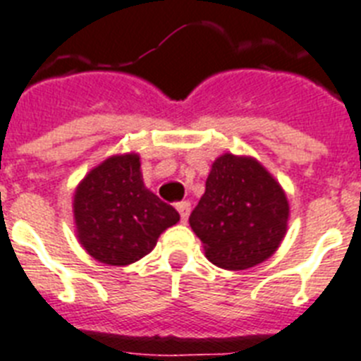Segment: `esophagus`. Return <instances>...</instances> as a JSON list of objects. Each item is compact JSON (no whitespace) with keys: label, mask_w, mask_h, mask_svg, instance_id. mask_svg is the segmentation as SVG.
Returning <instances> with one entry per match:
<instances>
[{"label":"esophagus","mask_w":361,"mask_h":361,"mask_svg":"<svg viewBox=\"0 0 361 361\" xmlns=\"http://www.w3.org/2000/svg\"><path fill=\"white\" fill-rule=\"evenodd\" d=\"M176 209H178V213H180L181 221L185 222L187 219H189V215H190V204H189V202L183 200V202H180V204H176Z\"/></svg>","instance_id":"1"}]
</instances>
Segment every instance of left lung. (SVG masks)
<instances>
[{
	"label": "left lung",
	"instance_id": "obj_1",
	"mask_svg": "<svg viewBox=\"0 0 361 361\" xmlns=\"http://www.w3.org/2000/svg\"><path fill=\"white\" fill-rule=\"evenodd\" d=\"M287 219L289 204L278 181L256 159L224 154L211 166L189 224L213 265L243 271L276 252Z\"/></svg>",
	"mask_w": 361,
	"mask_h": 361
}]
</instances>
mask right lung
<instances>
[{
  "label": "right lung",
  "mask_w": 361,
  "mask_h": 361,
  "mask_svg": "<svg viewBox=\"0 0 361 361\" xmlns=\"http://www.w3.org/2000/svg\"><path fill=\"white\" fill-rule=\"evenodd\" d=\"M78 237L107 265H130L154 250L180 221L178 211L145 187L137 154L113 155L85 176L74 196Z\"/></svg>",
  "instance_id": "add662e5"
}]
</instances>
